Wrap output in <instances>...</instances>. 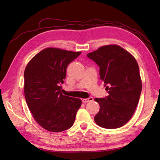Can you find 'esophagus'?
I'll list each match as a JSON object with an SVG mask.
<instances>
[{"mask_svg": "<svg viewBox=\"0 0 160 160\" xmlns=\"http://www.w3.org/2000/svg\"><path fill=\"white\" fill-rule=\"evenodd\" d=\"M93 101V98H92V97H89V98H87V99H82V101H83V103H88L89 102V101Z\"/></svg>", "mask_w": 160, "mask_h": 160, "instance_id": "obj_1", "label": "esophagus"}]
</instances>
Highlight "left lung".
<instances>
[{
  "label": "left lung",
  "instance_id": "left-lung-1",
  "mask_svg": "<svg viewBox=\"0 0 160 160\" xmlns=\"http://www.w3.org/2000/svg\"><path fill=\"white\" fill-rule=\"evenodd\" d=\"M87 56L99 67L100 79L109 93L95 99L100 105L95 123L105 129L122 127L133 115L142 92L136 60L118 45L101 47Z\"/></svg>",
  "mask_w": 160,
  "mask_h": 160
}]
</instances>
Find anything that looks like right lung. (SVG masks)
Returning a JSON list of instances; mask_svg holds the SVG:
<instances>
[{
	"mask_svg": "<svg viewBox=\"0 0 160 160\" xmlns=\"http://www.w3.org/2000/svg\"><path fill=\"white\" fill-rule=\"evenodd\" d=\"M55 48H47L27 65L25 96L34 119L45 129L61 132L74 123L81 100L61 93L68 65L81 54Z\"/></svg>",
	"mask_w": 160,
	"mask_h": 160,
	"instance_id": "right-lung-1",
	"label": "right lung"
}]
</instances>
